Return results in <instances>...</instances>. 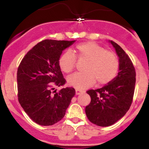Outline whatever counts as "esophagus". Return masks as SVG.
<instances>
[{"label": "esophagus", "mask_w": 149, "mask_h": 149, "mask_svg": "<svg viewBox=\"0 0 149 149\" xmlns=\"http://www.w3.org/2000/svg\"><path fill=\"white\" fill-rule=\"evenodd\" d=\"M82 92H83V90H78V89H76V95H80V94L82 93Z\"/></svg>", "instance_id": "obj_1"}]
</instances>
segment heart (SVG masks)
<instances>
[{
	"label": "heart",
	"mask_w": 149,
	"mask_h": 149,
	"mask_svg": "<svg viewBox=\"0 0 149 149\" xmlns=\"http://www.w3.org/2000/svg\"><path fill=\"white\" fill-rule=\"evenodd\" d=\"M76 50L78 57L85 58L88 61L85 72L76 73L68 78L70 86L81 90L93 85L96 80L99 85H105L115 78L119 67L115 53L93 42L79 44L76 46ZM76 64V56L70 50L65 51L59 57V66L66 73L72 72Z\"/></svg>",
	"instance_id": "obj_1"
}]
</instances>
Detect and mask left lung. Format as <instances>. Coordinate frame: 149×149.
Wrapping results in <instances>:
<instances>
[{
    "label": "left lung",
    "mask_w": 149,
    "mask_h": 149,
    "mask_svg": "<svg viewBox=\"0 0 149 149\" xmlns=\"http://www.w3.org/2000/svg\"><path fill=\"white\" fill-rule=\"evenodd\" d=\"M109 42L119 57L118 76L102 88L87 91L91 102L85 107V113L90 122L101 127L112 125L125 115L132 102L136 83L131 59L120 46Z\"/></svg>",
    "instance_id": "8db88e82"
}]
</instances>
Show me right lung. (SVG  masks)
<instances>
[{"mask_svg":"<svg viewBox=\"0 0 149 149\" xmlns=\"http://www.w3.org/2000/svg\"><path fill=\"white\" fill-rule=\"evenodd\" d=\"M76 40H44L26 53L18 67V100L26 113L40 125L49 126L64 118L75 89L54 87L66 83L59 64L62 51Z\"/></svg>","mask_w":149,"mask_h":149,"instance_id":"add662e5","label":"right lung"}]
</instances>
